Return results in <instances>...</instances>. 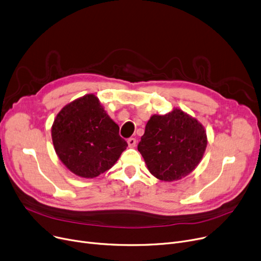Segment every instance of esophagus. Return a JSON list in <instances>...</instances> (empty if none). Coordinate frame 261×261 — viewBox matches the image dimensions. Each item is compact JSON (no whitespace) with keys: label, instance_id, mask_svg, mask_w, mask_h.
Returning <instances> with one entry per match:
<instances>
[{"label":"esophagus","instance_id":"34e87169","mask_svg":"<svg viewBox=\"0 0 261 261\" xmlns=\"http://www.w3.org/2000/svg\"><path fill=\"white\" fill-rule=\"evenodd\" d=\"M127 143H128V145H129L130 148H133V147H135V145H136V140H135L134 138H130V139L127 141Z\"/></svg>","mask_w":261,"mask_h":261}]
</instances>
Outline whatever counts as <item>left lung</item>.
<instances>
[{
	"mask_svg": "<svg viewBox=\"0 0 261 261\" xmlns=\"http://www.w3.org/2000/svg\"><path fill=\"white\" fill-rule=\"evenodd\" d=\"M207 146L206 130L180 108L148 120L138 146L146 166L164 182L182 180L199 165Z\"/></svg>",
	"mask_w": 261,
	"mask_h": 261,
	"instance_id": "obj_1",
	"label": "left lung"
}]
</instances>
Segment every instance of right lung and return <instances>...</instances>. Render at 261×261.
I'll return each mask as SVG.
<instances>
[{
	"label": "right lung",
	"mask_w": 261,
	"mask_h": 261,
	"mask_svg": "<svg viewBox=\"0 0 261 261\" xmlns=\"http://www.w3.org/2000/svg\"><path fill=\"white\" fill-rule=\"evenodd\" d=\"M99 99L87 94L64 106L51 126L57 156L74 174L94 179L114 166L128 144Z\"/></svg>",
	"instance_id": "obj_1"
}]
</instances>
